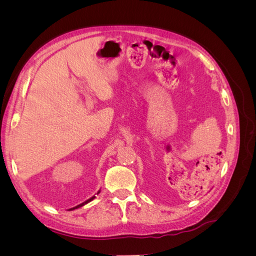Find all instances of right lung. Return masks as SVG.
Here are the masks:
<instances>
[{
	"instance_id": "add662e5",
	"label": "right lung",
	"mask_w": 256,
	"mask_h": 256,
	"mask_svg": "<svg viewBox=\"0 0 256 256\" xmlns=\"http://www.w3.org/2000/svg\"><path fill=\"white\" fill-rule=\"evenodd\" d=\"M98 193H100V190L97 192V194H98ZM96 196H92V198H90L88 200H85V202H83V203H81V204H79V205H76V206H74V207H72V208H69L68 209V210H74V209H78V208H80V207H82V206H84V205H86L88 203H90V202H92V200H94Z\"/></svg>"
}]
</instances>
